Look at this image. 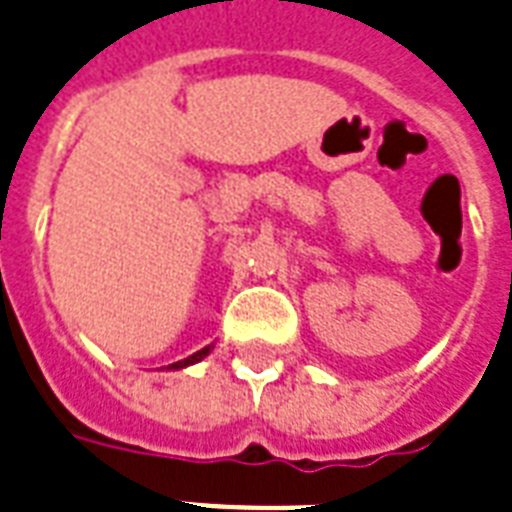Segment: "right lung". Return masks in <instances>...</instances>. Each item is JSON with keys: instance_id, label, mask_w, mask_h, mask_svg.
Listing matches in <instances>:
<instances>
[{"instance_id": "1", "label": "right lung", "mask_w": 512, "mask_h": 512, "mask_svg": "<svg viewBox=\"0 0 512 512\" xmlns=\"http://www.w3.org/2000/svg\"><path fill=\"white\" fill-rule=\"evenodd\" d=\"M211 350H213V344H208V347H202V350H197L194 355H189V358L178 360V363H170L168 371H181V368L194 366V363H200L202 358H208V355H211Z\"/></svg>"}]
</instances>
